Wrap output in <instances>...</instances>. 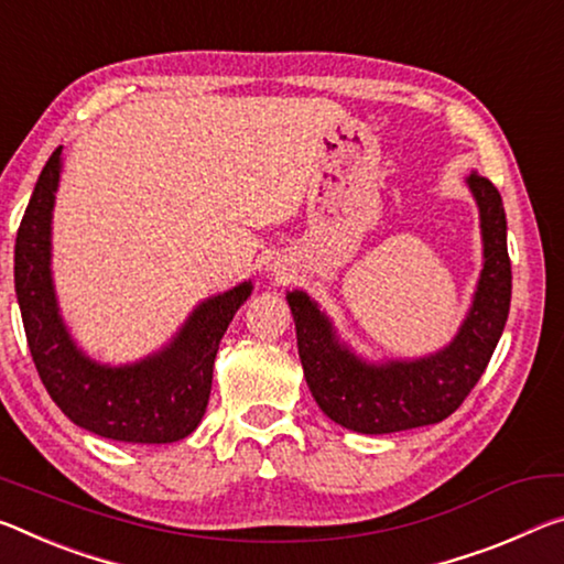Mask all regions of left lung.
Here are the masks:
<instances>
[{
    "label": "left lung",
    "instance_id": "obj_1",
    "mask_svg": "<svg viewBox=\"0 0 564 564\" xmlns=\"http://www.w3.org/2000/svg\"><path fill=\"white\" fill-rule=\"evenodd\" d=\"M467 183L479 205L485 268L469 316L444 351L416 361L364 364L336 341L328 318L306 293L293 291L285 296L296 321L299 356L308 389L336 424L361 434H391L436 424L462 406L485 373L507 324L512 265L502 195L479 173H471Z\"/></svg>",
    "mask_w": 564,
    "mask_h": 564
}]
</instances>
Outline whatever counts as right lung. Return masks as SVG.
Wrapping results in <instances>:
<instances>
[{"label": "right lung", "instance_id": "add662e5", "mask_svg": "<svg viewBox=\"0 0 564 564\" xmlns=\"http://www.w3.org/2000/svg\"><path fill=\"white\" fill-rule=\"evenodd\" d=\"M59 163L62 148L42 167L14 246L17 301L44 389L77 426L105 440H185L208 406L220 338L250 296V283L200 303L173 344L145 361L120 369L89 361L62 324L50 275V223Z\"/></svg>", "mask_w": 564, "mask_h": 564}]
</instances>
